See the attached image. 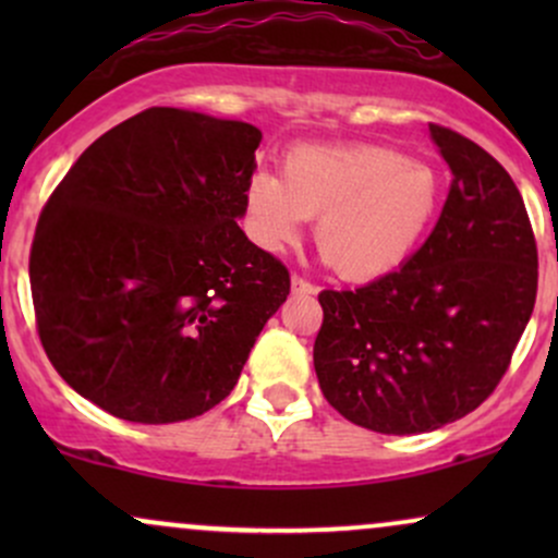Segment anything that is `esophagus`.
<instances>
[{
    "instance_id": "obj_1",
    "label": "esophagus",
    "mask_w": 558,
    "mask_h": 558,
    "mask_svg": "<svg viewBox=\"0 0 558 558\" xmlns=\"http://www.w3.org/2000/svg\"><path fill=\"white\" fill-rule=\"evenodd\" d=\"M291 291L293 293H317V286L310 283L306 278H301V275H293L291 278Z\"/></svg>"
}]
</instances>
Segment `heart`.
Listing matches in <instances>:
<instances>
[{"label": "heart", "instance_id": "heart-1", "mask_svg": "<svg viewBox=\"0 0 558 558\" xmlns=\"http://www.w3.org/2000/svg\"><path fill=\"white\" fill-rule=\"evenodd\" d=\"M440 181L430 165L388 146H296L283 178L254 172L243 194L246 230L280 254L315 220V243L349 280L380 278L409 259L438 213Z\"/></svg>", "mask_w": 558, "mask_h": 558}]
</instances>
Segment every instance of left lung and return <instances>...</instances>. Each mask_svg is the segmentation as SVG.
Here are the masks:
<instances>
[{"label":"left lung","instance_id":"left-lung-1","mask_svg":"<svg viewBox=\"0 0 558 558\" xmlns=\"http://www.w3.org/2000/svg\"><path fill=\"white\" fill-rule=\"evenodd\" d=\"M453 172L433 233L399 270L323 291L315 373L354 425L430 433L496 390L535 306L537 246L522 194L475 141L430 123Z\"/></svg>","mask_w":558,"mask_h":558}]
</instances>
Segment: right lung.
Wrapping results in <instances>:
<instances>
[{"instance_id":"1","label":"right lung","mask_w":558,"mask_h":558,"mask_svg":"<svg viewBox=\"0 0 558 558\" xmlns=\"http://www.w3.org/2000/svg\"><path fill=\"white\" fill-rule=\"evenodd\" d=\"M259 128L151 107L99 136L31 246L36 328L75 393L168 425L217 407L291 291L239 228Z\"/></svg>"}]
</instances>
